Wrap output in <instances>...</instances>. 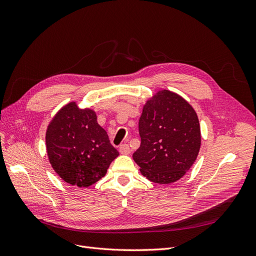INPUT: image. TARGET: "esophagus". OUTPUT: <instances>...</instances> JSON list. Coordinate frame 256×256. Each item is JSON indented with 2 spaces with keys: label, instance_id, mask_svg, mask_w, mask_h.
<instances>
[{
  "label": "esophagus",
  "instance_id": "1",
  "mask_svg": "<svg viewBox=\"0 0 256 256\" xmlns=\"http://www.w3.org/2000/svg\"><path fill=\"white\" fill-rule=\"evenodd\" d=\"M120 152L122 154H128L130 152V147L128 144H122L120 146Z\"/></svg>",
  "mask_w": 256,
  "mask_h": 256
}]
</instances>
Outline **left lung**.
Returning a JSON list of instances; mask_svg holds the SVG:
<instances>
[{
    "label": "left lung",
    "mask_w": 256,
    "mask_h": 256,
    "mask_svg": "<svg viewBox=\"0 0 256 256\" xmlns=\"http://www.w3.org/2000/svg\"><path fill=\"white\" fill-rule=\"evenodd\" d=\"M141 145L132 157L147 180L168 184L189 171L200 147L198 115L189 102L166 90L147 100L138 120Z\"/></svg>",
    "instance_id": "left-lung-1"
}]
</instances>
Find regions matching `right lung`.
Instances as JSON below:
<instances>
[{"label":"right lung","mask_w":256,"mask_h":256,"mask_svg":"<svg viewBox=\"0 0 256 256\" xmlns=\"http://www.w3.org/2000/svg\"><path fill=\"white\" fill-rule=\"evenodd\" d=\"M46 147L54 171L64 182L90 187L102 178L118 156L96 113L70 102L56 114L46 134Z\"/></svg>","instance_id":"obj_1"}]
</instances>
